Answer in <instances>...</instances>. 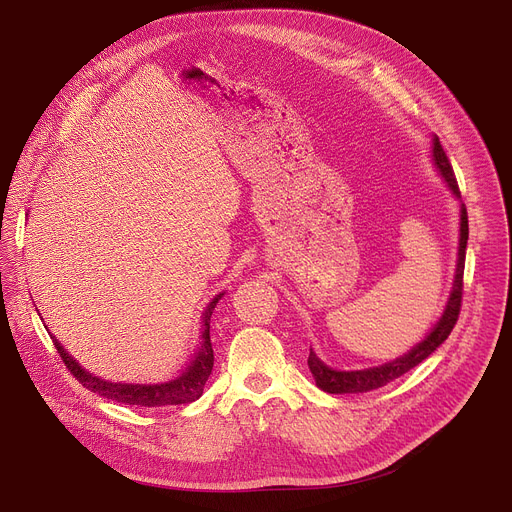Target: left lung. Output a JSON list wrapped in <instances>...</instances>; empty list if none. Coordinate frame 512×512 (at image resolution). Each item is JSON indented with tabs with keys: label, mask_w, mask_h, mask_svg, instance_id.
<instances>
[{
	"label": "left lung",
	"mask_w": 512,
	"mask_h": 512,
	"mask_svg": "<svg viewBox=\"0 0 512 512\" xmlns=\"http://www.w3.org/2000/svg\"><path fill=\"white\" fill-rule=\"evenodd\" d=\"M433 162L437 166V170L442 172L444 180L448 182L450 190L460 196V188H458V180L454 176L452 164L442 148L440 139H433ZM466 245H468V214H466V206L462 204V223H460V247H458V267H456V277H454V287L452 294L448 300V306L437 322L433 326V330L427 334L425 340H421L419 344H415L407 354L379 364V367L373 369H362V371H334L312 352L310 348V356H308V367L316 379V385L326 391V393H367L379 387H385L387 383L399 379L401 375H405L407 371H411L413 367L421 360H425L437 346H440L450 332L454 330L460 310H462V289H464V261H466Z\"/></svg>",
	"instance_id": "8db88e82"
}]
</instances>
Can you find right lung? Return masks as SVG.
I'll return each mask as SVG.
<instances>
[{"mask_svg":"<svg viewBox=\"0 0 512 512\" xmlns=\"http://www.w3.org/2000/svg\"><path fill=\"white\" fill-rule=\"evenodd\" d=\"M221 296H216L204 312L202 342H200L198 352L194 354V360L190 362V367L180 377H176L168 383L139 385V383H111V381L99 379V377L87 373L85 369H81L79 362H75L68 356V352L60 346V342H56L54 336H52V342L64 362V367L70 371V375L75 377L83 387H87L89 391H93L101 397H107L111 401L125 403V405H139V407H164V405L192 403L202 395L204 385L212 373L214 352H212V344H210V316H212L216 302L221 300Z\"/></svg>","mask_w":512,"mask_h":512,"instance_id":"right-lung-1","label":"right lung"}]
</instances>
